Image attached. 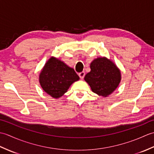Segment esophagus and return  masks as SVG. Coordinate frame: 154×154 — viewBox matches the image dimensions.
I'll return each mask as SVG.
<instances>
[{
    "label": "esophagus",
    "mask_w": 154,
    "mask_h": 154,
    "mask_svg": "<svg viewBox=\"0 0 154 154\" xmlns=\"http://www.w3.org/2000/svg\"><path fill=\"white\" fill-rule=\"evenodd\" d=\"M85 73L84 71H82V72H81V73H79V76L81 79H83L84 77H85Z\"/></svg>",
    "instance_id": "esophagus-1"
}]
</instances>
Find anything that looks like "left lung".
Here are the masks:
<instances>
[{
  "label": "left lung",
  "mask_w": 154,
  "mask_h": 154,
  "mask_svg": "<svg viewBox=\"0 0 154 154\" xmlns=\"http://www.w3.org/2000/svg\"><path fill=\"white\" fill-rule=\"evenodd\" d=\"M91 71L85 77L93 93L106 97L114 92L121 80L120 71L106 57H98L90 65Z\"/></svg>",
  "instance_id": "left-lung-1"
}]
</instances>
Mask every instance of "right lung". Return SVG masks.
Wrapping results in <instances>:
<instances>
[{
	"mask_svg": "<svg viewBox=\"0 0 154 154\" xmlns=\"http://www.w3.org/2000/svg\"><path fill=\"white\" fill-rule=\"evenodd\" d=\"M79 77L63 61L51 57L45 63L39 76V82L45 93L55 99L62 97Z\"/></svg>",
	"mask_w": 154,
	"mask_h": 154,
	"instance_id": "right-lung-1",
	"label": "right lung"
}]
</instances>
